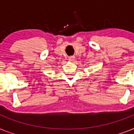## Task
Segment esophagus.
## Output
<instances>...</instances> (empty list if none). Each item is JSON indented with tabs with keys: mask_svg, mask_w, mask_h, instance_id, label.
Segmentation results:
<instances>
[{
	"mask_svg": "<svg viewBox=\"0 0 134 134\" xmlns=\"http://www.w3.org/2000/svg\"><path fill=\"white\" fill-rule=\"evenodd\" d=\"M74 59H75V57L74 56H69V58H68V60H69V61H71V62H73V61L74 60Z\"/></svg>",
	"mask_w": 134,
	"mask_h": 134,
	"instance_id": "34e87169",
	"label": "esophagus"
}]
</instances>
